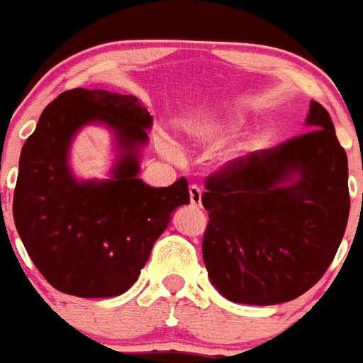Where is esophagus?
<instances>
[{
    "label": "esophagus",
    "mask_w": 363,
    "mask_h": 363,
    "mask_svg": "<svg viewBox=\"0 0 363 363\" xmlns=\"http://www.w3.org/2000/svg\"><path fill=\"white\" fill-rule=\"evenodd\" d=\"M189 199H191V203L194 208H200L202 206V189L199 185H191L189 187Z\"/></svg>",
    "instance_id": "esophagus-1"
}]
</instances>
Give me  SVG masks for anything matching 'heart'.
<instances>
[{"instance_id":"obj_1","label":"heart","mask_w":363,"mask_h":363,"mask_svg":"<svg viewBox=\"0 0 363 363\" xmlns=\"http://www.w3.org/2000/svg\"><path fill=\"white\" fill-rule=\"evenodd\" d=\"M241 118L233 113H220V115H194L182 122V130L185 131L189 139L206 146L220 145L228 139L230 135L238 131ZM167 154L174 152V146L170 143L163 145Z\"/></svg>"}]
</instances>
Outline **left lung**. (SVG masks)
Returning <instances> with one entry per match:
<instances>
[{
  "label": "left lung",
  "instance_id": "left-lung-1",
  "mask_svg": "<svg viewBox=\"0 0 363 363\" xmlns=\"http://www.w3.org/2000/svg\"><path fill=\"white\" fill-rule=\"evenodd\" d=\"M310 131L252 152L208 178L202 256L228 301L289 302L319 282L349 220V164L328 111L311 101Z\"/></svg>",
  "mask_w": 363,
  "mask_h": 363
}]
</instances>
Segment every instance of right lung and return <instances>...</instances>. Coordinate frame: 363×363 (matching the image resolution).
I'll list each match as a JSON object with an SVG mask.
<instances>
[{"instance_id":"add662e5","label":"right lung","mask_w":363,"mask_h":363,"mask_svg":"<svg viewBox=\"0 0 363 363\" xmlns=\"http://www.w3.org/2000/svg\"><path fill=\"white\" fill-rule=\"evenodd\" d=\"M154 118L137 96L72 89L42 111L18 164L13 215L27 254L55 289L83 298L128 291L172 213L189 203L187 179L150 187L139 178ZM85 125L113 135L106 180H81L69 148Z\"/></svg>"}]
</instances>
